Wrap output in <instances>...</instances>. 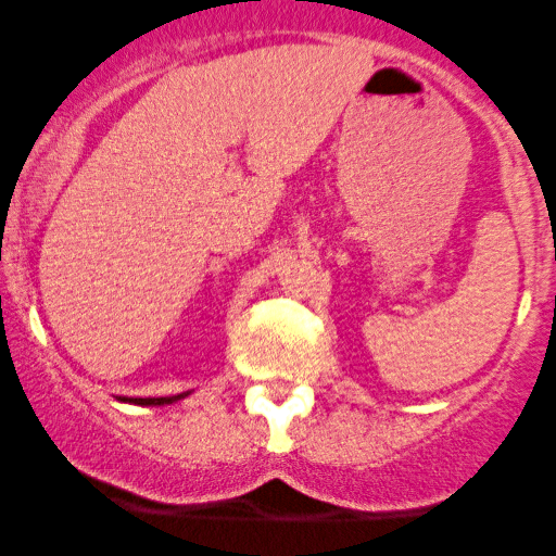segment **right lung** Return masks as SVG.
Returning a JSON list of instances; mask_svg holds the SVG:
<instances>
[{
    "instance_id": "add662e5",
    "label": "right lung",
    "mask_w": 556,
    "mask_h": 556,
    "mask_svg": "<svg viewBox=\"0 0 556 556\" xmlns=\"http://www.w3.org/2000/svg\"><path fill=\"white\" fill-rule=\"evenodd\" d=\"M185 395H190V392H179V395H169V397H117V401L134 403V406H169V403L182 401Z\"/></svg>"
}]
</instances>
